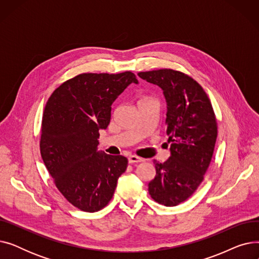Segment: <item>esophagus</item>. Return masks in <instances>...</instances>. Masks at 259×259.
I'll use <instances>...</instances> for the list:
<instances>
[{"mask_svg":"<svg viewBox=\"0 0 259 259\" xmlns=\"http://www.w3.org/2000/svg\"><path fill=\"white\" fill-rule=\"evenodd\" d=\"M128 160L130 164H135V162H142V161H145L144 158L140 157V156H137V155H130L128 157Z\"/></svg>","mask_w":259,"mask_h":259,"instance_id":"1","label":"esophagus"}]
</instances>
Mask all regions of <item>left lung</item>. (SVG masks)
<instances>
[{
  "label": "left lung",
  "mask_w": 259,
  "mask_h": 259,
  "mask_svg": "<svg viewBox=\"0 0 259 259\" xmlns=\"http://www.w3.org/2000/svg\"><path fill=\"white\" fill-rule=\"evenodd\" d=\"M138 74L164 91L171 143L169 159L154 160L149 194L160 205L178 206L196 191L208 170L217 138L215 113L205 90L184 72L165 68Z\"/></svg>",
  "instance_id": "1"
}]
</instances>
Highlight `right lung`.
Masks as SVG:
<instances>
[{"label":"right lung","mask_w":259,"mask_h":259,"mask_svg":"<svg viewBox=\"0 0 259 259\" xmlns=\"http://www.w3.org/2000/svg\"><path fill=\"white\" fill-rule=\"evenodd\" d=\"M131 83H139L131 71L81 73L64 81L45 106L40 155L59 191L81 211L105 208L127 169L125 156L98 151V139L112 103Z\"/></svg>","instance_id":"obj_1"}]
</instances>
